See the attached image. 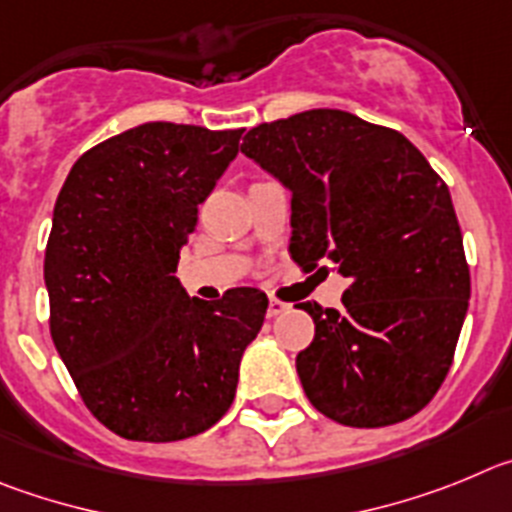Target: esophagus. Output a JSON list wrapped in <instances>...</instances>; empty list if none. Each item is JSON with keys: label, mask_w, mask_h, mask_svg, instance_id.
Masks as SVG:
<instances>
[{"label": "esophagus", "mask_w": 512, "mask_h": 512, "mask_svg": "<svg viewBox=\"0 0 512 512\" xmlns=\"http://www.w3.org/2000/svg\"><path fill=\"white\" fill-rule=\"evenodd\" d=\"M288 308H290L288 303L280 301V298H275V296H270V301H267V316H270V319H275V316L285 313Z\"/></svg>", "instance_id": "1"}]
</instances>
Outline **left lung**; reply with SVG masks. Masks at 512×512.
Returning a JSON list of instances; mask_svg holds the SVG:
<instances>
[{"mask_svg": "<svg viewBox=\"0 0 512 512\" xmlns=\"http://www.w3.org/2000/svg\"><path fill=\"white\" fill-rule=\"evenodd\" d=\"M242 153L290 188L293 262L313 270L329 257L349 280L342 311L298 306L316 324L296 357L311 405L354 428L416 416L439 393L469 306L444 178L400 132L339 109L257 124Z\"/></svg>", "mask_w": 512, "mask_h": 512, "instance_id": "obj_1", "label": "left lung"}]
</instances>
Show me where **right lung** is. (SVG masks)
<instances>
[{
    "mask_svg": "<svg viewBox=\"0 0 512 512\" xmlns=\"http://www.w3.org/2000/svg\"><path fill=\"white\" fill-rule=\"evenodd\" d=\"M242 132L140 124L86 150L58 193L50 336L86 408L124 439L165 444L214 426L265 321L262 290L191 301L173 275Z\"/></svg>",
    "mask_w": 512,
    "mask_h": 512,
    "instance_id": "1",
    "label": "right lung"
}]
</instances>
